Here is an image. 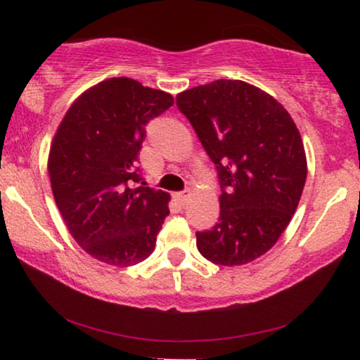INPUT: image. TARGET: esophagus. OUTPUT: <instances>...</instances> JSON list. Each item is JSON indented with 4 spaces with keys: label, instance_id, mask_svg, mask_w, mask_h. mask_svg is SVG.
<instances>
[{
    "label": "esophagus",
    "instance_id": "esophagus-1",
    "mask_svg": "<svg viewBox=\"0 0 360 360\" xmlns=\"http://www.w3.org/2000/svg\"><path fill=\"white\" fill-rule=\"evenodd\" d=\"M190 196H191V191L190 190H185V191H181V193H176L175 198L179 200L180 205H185L186 201L190 200Z\"/></svg>",
    "mask_w": 360,
    "mask_h": 360
}]
</instances>
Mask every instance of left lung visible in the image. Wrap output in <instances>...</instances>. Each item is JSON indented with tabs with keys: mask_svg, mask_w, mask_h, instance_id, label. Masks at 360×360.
I'll return each mask as SVG.
<instances>
[{
	"mask_svg": "<svg viewBox=\"0 0 360 360\" xmlns=\"http://www.w3.org/2000/svg\"><path fill=\"white\" fill-rule=\"evenodd\" d=\"M218 170L219 219L196 233V248L213 264L234 267L272 249L302 198L307 154L288 111L243 80H214L176 95Z\"/></svg>",
	"mask_w": 360,
	"mask_h": 360,
	"instance_id": "obj_1",
	"label": "left lung"
}]
</instances>
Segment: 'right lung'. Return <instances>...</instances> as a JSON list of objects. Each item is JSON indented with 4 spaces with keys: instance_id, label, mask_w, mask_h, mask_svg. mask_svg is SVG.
Instances as JSON below:
<instances>
[{
    "instance_id": "1",
    "label": "right lung",
    "mask_w": 360,
    "mask_h": 360,
    "mask_svg": "<svg viewBox=\"0 0 360 360\" xmlns=\"http://www.w3.org/2000/svg\"><path fill=\"white\" fill-rule=\"evenodd\" d=\"M172 105L170 93L108 78L82 93L57 127L47 162L53 198L72 238L103 264L131 267L154 252L170 195L132 181L142 180L146 124Z\"/></svg>"
}]
</instances>
